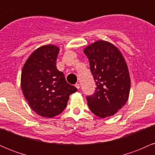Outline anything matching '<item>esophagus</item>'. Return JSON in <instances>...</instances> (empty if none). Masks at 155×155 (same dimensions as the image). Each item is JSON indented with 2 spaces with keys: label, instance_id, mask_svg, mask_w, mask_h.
I'll return each mask as SVG.
<instances>
[{
  "label": "esophagus",
  "instance_id": "34e87169",
  "mask_svg": "<svg viewBox=\"0 0 155 155\" xmlns=\"http://www.w3.org/2000/svg\"><path fill=\"white\" fill-rule=\"evenodd\" d=\"M75 87H76V88H77V89H78V90H79V89L80 88V84H79V83L76 84H75Z\"/></svg>",
  "mask_w": 155,
  "mask_h": 155
}]
</instances>
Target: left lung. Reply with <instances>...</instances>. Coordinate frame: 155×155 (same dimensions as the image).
Wrapping results in <instances>:
<instances>
[{
    "mask_svg": "<svg viewBox=\"0 0 155 155\" xmlns=\"http://www.w3.org/2000/svg\"><path fill=\"white\" fill-rule=\"evenodd\" d=\"M84 52L97 86L94 94L86 97L89 108L101 118L113 116L126 104L130 89L123 56L114 45L105 41L90 44Z\"/></svg>",
    "mask_w": 155,
    "mask_h": 155,
    "instance_id": "left-lung-1",
    "label": "left lung"
}]
</instances>
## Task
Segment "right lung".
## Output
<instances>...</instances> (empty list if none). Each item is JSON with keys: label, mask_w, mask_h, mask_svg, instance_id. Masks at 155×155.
I'll list each match as a JSON object with an SVG mask.
<instances>
[{"label": "right lung", "mask_w": 155, "mask_h": 155, "mask_svg": "<svg viewBox=\"0 0 155 155\" xmlns=\"http://www.w3.org/2000/svg\"><path fill=\"white\" fill-rule=\"evenodd\" d=\"M59 51L54 45L39 47L27 60L21 75V87L29 106L38 115L48 118L63 112L69 96L77 91L57 69Z\"/></svg>", "instance_id": "1"}]
</instances>
